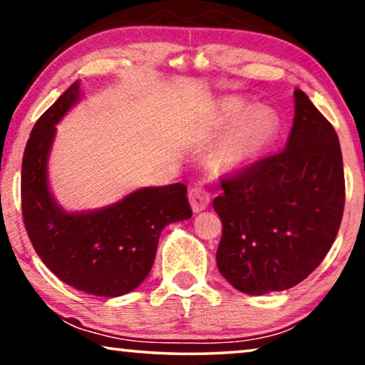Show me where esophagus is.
Listing matches in <instances>:
<instances>
[{
	"label": "esophagus",
	"instance_id": "obj_1",
	"mask_svg": "<svg viewBox=\"0 0 365 365\" xmlns=\"http://www.w3.org/2000/svg\"><path fill=\"white\" fill-rule=\"evenodd\" d=\"M210 197H212V195H210L208 190L203 187H193L192 190H190L188 200H190V205H192L193 212L195 213L203 212V210L208 207Z\"/></svg>",
	"mask_w": 365,
	"mask_h": 365
}]
</instances>
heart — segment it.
<instances>
[{
  "instance_id": "heart-1",
  "label": "heart",
  "mask_w": 365,
  "mask_h": 365,
  "mask_svg": "<svg viewBox=\"0 0 365 365\" xmlns=\"http://www.w3.org/2000/svg\"><path fill=\"white\" fill-rule=\"evenodd\" d=\"M248 110V104L240 99H227L215 110L212 125L222 130L238 120ZM276 132V119L269 110L258 109L238 122L212 155L217 170H235L258 158Z\"/></svg>"
}]
</instances>
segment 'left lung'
<instances>
[{"label": "left lung", "mask_w": 365, "mask_h": 365, "mask_svg": "<svg viewBox=\"0 0 365 365\" xmlns=\"http://www.w3.org/2000/svg\"><path fill=\"white\" fill-rule=\"evenodd\" d=\"M286 148L222 177L213 200L223 223L220 273L246 294L284 291L306 279L334 243L346 202L334 127L294 92Z\"/></svg>", "instance_id": "obj_1"}]
</instances>
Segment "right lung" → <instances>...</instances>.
I'll list each match as a JSON object with an SVG mask.
<instances>
[{"instance_id": "right-lung-1", "label": "right lung", "mask_w": 365, "mask_h": 365, "mask_svg": "<svg viewBox=\"0 0 365 365\" xmlns=\"http://www.w3.org/2000/svg\"><path fill=\"white\" fill-rule=\"evenodd\" d=\"M74 82L36 122L21 167L23 222L34 251L66 284L87 294L115 297L142 283L167 225L192 217L187 185L142 188L109 208L66 213L46 183L54 124L78 101Z\"/></svg>"}]
</instances>
